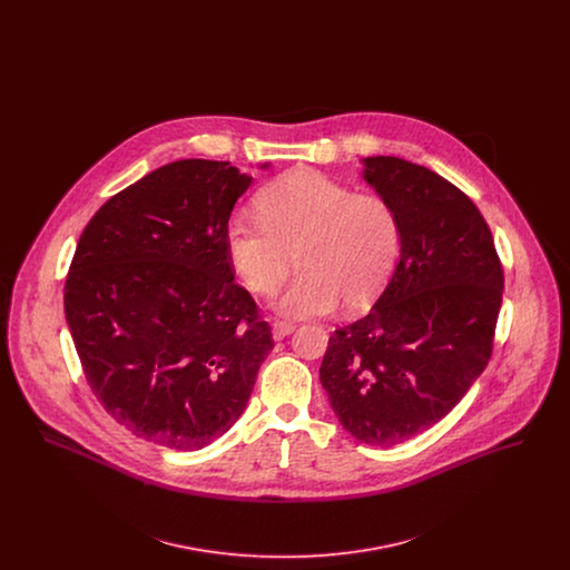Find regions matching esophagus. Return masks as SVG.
Returning <instances> with one entry per match:
<instances>
[{
	"instance_id": "esophagus-1",
	"label": "esophagus",
	"mask_w": 570,
	"mask_h": 570,
	"mask_svg": "<svg viewBox=\"0 0 570 570\" xmlns=\"http://www.w3.org/2000/svg\"><path fill=\"white\" fill-rule=\"evenodd\" d=\"M295 331L293 323H286V321H273V337L275 340H282L286 335H291Z\"/></svg>"
}]
</instances>
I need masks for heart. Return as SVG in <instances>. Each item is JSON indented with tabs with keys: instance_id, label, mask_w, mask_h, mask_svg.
<instances>
[{
	"instance_id": "b5f03b06",
	"label": "heart",
	"mask_w": 570,
	"mask_h": 570,
	"mask_svg": "<svg viewBox=\"0 0 570 570\" xmlns=\"http://www.w3.org/2000/svg\"><path fill=\"white\" fill-rule=\"evenodd\" d=\"M258 217L235 216L226 247L245 286L272 295L297 254V277L275 297L291 318L323 316L340 301L361 307L379 295L402 252L397 209L380 194H356L325 173L298 168L256 196Z\"/></svg>"
}]
</instances>
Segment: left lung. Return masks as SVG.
<instances>
[{
    "label": "left lung",
    "mask_w": 570,
    "mask_h": 570,
    "mask_svg": "<svg viewBox=\"0 0 570 570\" xmlns=\"http://www.w3.org/2000/svg\"><path fill=\"white\" fill-rule=\"evenodd\" d=\"M397 209L402 254L376 305L328 337L321 382L348 434L391 446L458 406L488 367L504 272L485 217L434 170L365 158Z\"/></svg>",
    "instance_id": "1"
}]
</instances>
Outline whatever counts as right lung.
<instances>
[{
    "instance_id": "obj_1",
    "label": "right lung",
    "mask_w": 570,
    "mask_h": 570,
    "mask_svg": "<svg viewBox=\"0 0 570 570\" xmlns=\"http://www.w3.org/2000/svg\"><path fill=\"white\" fill-rule=\"evenodd\" d=\"M249 184L230 163L177 160L110 196L82 230L66 321L96 400L136 438L175 451L212 444L272 353V326L233 282L226 247Z\"/></svg>"
}]
</instances>
